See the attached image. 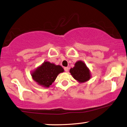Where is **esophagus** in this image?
<instances>
[{
    "label": "esophagus",
    "instance_id": "1",
    "mask_svg": "<svg viewBox=\"0 0 127 127\" xmlns=\"http://www.w3.org/2000/svg\"><path fill=\"white\" fill-rule=\"evenodd\" d=\"M68 67H64V71H65V72H68Z\"/></svg>",
    "mask_w": 127,
    "mask_h": 127
}]
</instances>
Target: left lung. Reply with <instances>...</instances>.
<instances>
[{
    "label": "left lung",
    "instance_id": "1",
    "mask_svg": "<svg viewBox=\"0 0 127 127\" xmlns=\"http://www.w3.org/2000/svg\"><path fill=\"white\" fill-rule=\"evenodd\" d=\"M69 72L75 80L80 83L87 82L91 77L90 71L82 61L76 62L75 67L70 69Z\"/></svg>",
    "mask_w": 127,
    "mask_h": 127
}]
</instances>
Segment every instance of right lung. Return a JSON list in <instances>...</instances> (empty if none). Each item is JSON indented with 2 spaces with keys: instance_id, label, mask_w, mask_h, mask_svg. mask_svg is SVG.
<instances>
[{
  "instance_id": "obj_1",
  "label": "right lung",
  "mask_w": 127,
  "mask_h": 127,
  "mask_svg": "<svg viewBox=\"0 0 127 127\" xmlns=\"http://www.w3.org/2000/svg\"><path fill=\"white\" fill-rule=\"evenodd\" d=\"M63 71V68L60 65H56L46 62L32 73V76L39 84L49 87L55 80L58 75Z\"/></svg>"
}]
</instances>
